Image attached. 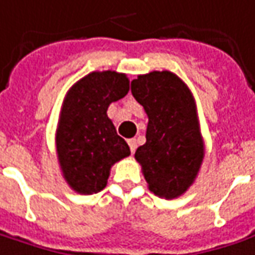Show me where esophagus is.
Masks as SVG:
<instances>
[{
	"label": "esophagus",
	"instance_id": "esophagus-1",
	"mask_svg": "<svg viewBox=\"0 0 255 255\" xmlns=\"http://www.w3.org/2000/svg\"><path fill=\"white\" fill-rule=\"evenodd\" d=\"M128 145H129V149H131V152L134 153L135 149H136V141H135L134 138H131V139H128Z\"/></svg>",
	"mask_w": 255,
	"mask_h": 255
}]
</instances>
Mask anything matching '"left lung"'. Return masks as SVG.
Listing matches in <instances>:
<instances>
[{
	"instance_id": "1",
	"label": "left lung",
	"mask_w": 255,
	"mask_h": 255,
	"mask_svg": "<svg viewBox=\"0 0 255 255\" xmlns=\"http://www.w3.org/2000/svg\"><path fill=\"white\" fill-rule=\"evenodd\" d=\"M148 116L146 142L135 152L152 193L173 200L186 193L205 155L193 93L170 71H153L131 82Z\"/></svg>"
}]
</instances>
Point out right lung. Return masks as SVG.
<instances>
[{"label": "right lung", "instance_id": "right-lung-1", "mask_svg": "<svg viewBox=\"0 0 255 255\" xmlns=\"http://www.w3.org/2000/svg\"><path fill=\"white\" fill-rule=\"evenodd\" d=\"M129 91L126 74L91 72L72 85L62 102L55 145L62 176L79 194L102 191L116 162L129 156L127 142L107 117L110 103Z\"/></svg>", "mask_w": 255, "mask_h": 255}]
</instances>
